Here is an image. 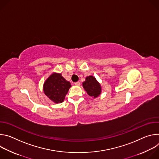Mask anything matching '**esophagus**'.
I'll use <instances>...</instances> for the list:
<instances>
[{"label": "esophagus", "mask_w": 159, "mask_h": 159, "mask_svg": "<svg viewBox=\"0 0 159 159\" xmlns=\"http://www.w3.org/2000/svg\"><path fill=\"white\" fill-rule=\"evenodd\" d=\"M74 84H75V85H77V86H79V85H80V82H75Z\"/></svg>", "instance_id": "esophagus-1"}]
</instances>
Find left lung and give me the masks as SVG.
<instances>
[{"instance_id": "left-lung-1", "label": "left lung", "mask_w": 159, "mask_h": 159, "mask_svg": "<svg viewBox=\"0 0 159 159\" xmlns=\"http://www.w3.org/2000/svg\"><path fill=\"white\" fill-rule=\"evenodd\" d=\"M82 86L87 94L93 98H98L101 94V85L93 75L86 77L85 80L82 82Z\"/></svg>"}]
</instances>
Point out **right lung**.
Here are the masks:
<instances>
[{
    "mask_svg": "<svg viewBox=\"0 0 159 159\" xmlns=\"http://www.w3.org/2000/svg\"><path fill=\"white\" fill-rule=\"evenodd\" d=\"M71 87L70 82L66 80L61 74L53 72L43 84V92L52 102L61 103Z\"/></svg>",
    "mask_w": 159,
    "mask_h": 159,
    "instance_id": "right-lung-1",
    "label": "right lung"
}]
</instances>
